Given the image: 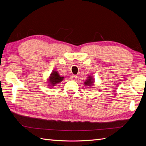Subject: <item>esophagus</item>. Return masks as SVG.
Segmentation results:
<instances>
[{"instance_id":"esophagus-1","label":"esophagus","mask_w":146,"mask_h":146,"mask_svg":"<svg viewBox=\"0 0 146 146\" xmlns=\"http://www.w3.org/2000/svg\"><path fill=\"white\" fill-rule=\"evenodd\" d=\"M71 80H76V79L77 78V76H76V75H72V76H71Z\"/></svg>"}]
</instances>
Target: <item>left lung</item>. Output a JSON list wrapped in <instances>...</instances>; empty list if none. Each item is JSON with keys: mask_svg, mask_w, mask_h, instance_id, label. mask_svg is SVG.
Masks as SVG:
<instances>
[{"mask_svg": "<svg viewBox=\"0 0 146 146\" xmlns=\"http://www.w3.org/2000/svg\"><path fill=\"white\" fill-rule=\"evenodd\" d=\"M94 82V78H93L91 76H88V78H86V80L84 82V84L88 86H91Z\"/></svg>", "mask_w": 146, "mask_h": 146, "instance_id": "obj_1", "label": "left lung"}]
</instances>
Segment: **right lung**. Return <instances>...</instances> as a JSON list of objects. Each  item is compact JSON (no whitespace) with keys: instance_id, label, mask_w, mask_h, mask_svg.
<instances>
[{"instance_id":"add662e5","label":"right lung","mask_w":146,"mask_h":146,"mask_svg":"<svg viewBox=\"0 0 146 146\" xmlns=\"http://www.w3.org/2000/svg\"><path fill=\"white\" fill-rule=\"evenodd\" d=\"M64 79V77H61L60 75L58 73L57 71H53L51 73L50 76L48 78L49 84L50 85L54 86V85L60 83Z\"/></svg>"}]
</instances>
